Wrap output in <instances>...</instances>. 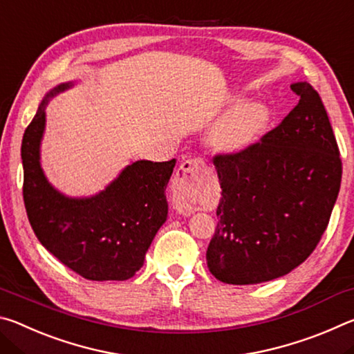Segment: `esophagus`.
Instances as JSON below:
<instances>
[{
    "label": "esophagus",
    "mask_w": 354,
    "mask_h": 354,
    "mask_svg": "<svg viewBox=\"0 0 354 354\" xmlns=\"http://www.w3.org/2000/svg\"><path fill=\"white\" fill-rule=\"evenodd\" d=\"M207 167L200 158L187 159L179 165L173 178L171 192L175 207L181 214H192L205 205V178Z\"/></svg>",
    "instance_id": "34e87169"
}]
</instances>
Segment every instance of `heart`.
<instances>
[{
	"label": "heart",
	"instance_id": "1",
	"mask_svg": "<svg viewBox=\"0 0 354 354\" xmlns=\"http://www.w3.org/2000/svg\"><path fill=\"white\" fill-rule=\"evenodd\" d=\"M268 113L266 107L251 103L232 112L215 128L212 139L215 145L226 151H239L248 147L266 127Z\"/></svg>",
	"mask_w": 354,
	"mask_h": 354
}]
</instances>
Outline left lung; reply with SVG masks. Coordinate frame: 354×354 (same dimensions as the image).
<instances>
[{
    "mask_svg": "<svg viewBox=\"0 0 354 354\" xmlns=\"http://www.w3.org/2000/svg\"><path fill=\"white\" fill-rule=\"evenodd\" d=\"M290 88L299 101L277 128L212 159L221 198L206 261L221 283L284 277L308 259L329 223L342 179L337 142L314 87Z\"/></svg>",
    "mask_w": 354,
    "mask_h": 354,
    "instance_id": "obj_1",
    "label": "left lung"
}]
</instances>
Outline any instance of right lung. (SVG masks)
Returning a JSON list of instances; mask_svg holds the SVG:
<instances>
[{
  "label": "right lung",
  "mask_w": 354,
  "mask_h": 354,
  "mask_svg": "<svg viewBox=\"0 0 354 354\" xmlns=\"http://www.w3.org/2000/svg\"><path fill=\"white\" fill-rule=\"evenodd\" d=\"M73 84L46 93L21 142L23 200L40 243L70 270L91 281H124L145 261L156 232L165 223V189L176 160H136L91 198H70L48 183L40 167V142L48 100Z\"/></svg>",
  "instance_id": "add662e5"
}]
</instances>
